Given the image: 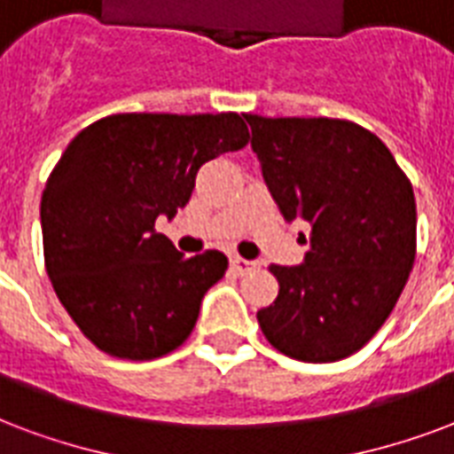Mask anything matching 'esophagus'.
Returning a JSON list of instances; mask_svg holds the SVG:
<instances>
[{
	"label": "esophagus",
	"instance_id": "esophagus-1",
	"mask_svg": "<svg viewBox=\"0 0 454 454\" xmlns=\"http://www.w3.org/2000/svg\"><path fill=\"white\" fill-rule=\"evenodd\" d=\"M255 265H258L255 261H247V258H241V255H231V268L237 272H241V275L248 270H254Z\"/></svg>",
	"mask_w": 454,
	"mask_h": 454
}]
</instances>
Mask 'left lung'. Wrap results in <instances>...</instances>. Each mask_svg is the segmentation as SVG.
<instances>
[{
  "label": "left lung",
  "instance_id": "obj_1",
  "mask_svg": "<svg viewBox=\"0 0 454 454\" xmlns=\"http://www.w3.org/2000/svg\"><path fill=\"white\" fill-rule=\"evenodd\" d=\"M244 117L279 213L311 224L304 263L270 265L279 292L258 325L292 359L352 356L393 313L414 268L411 182L385 143L354 121Z\"/></svg>",
  "mask_w": 454,
  "mask_h": 454
}]
</instances>
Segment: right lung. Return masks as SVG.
Returning <instances> with one entry per match:
<instances>
[{"label": "right lung", "mask_w": 454, "mask_h": 454, "mask_svg": "<svg viewBox=\"0 0 454 454\" xmlns=\"http://www.w3.org/2000/svg\"><path fill=\"white\" fill-rule=\"evenodd\" d=\"M247 143L237 112H131L98 119L64 150L40 203L45 268L100 352L150 361L186 342L227 255L186 258L155 220L189 203L207 160Z\"/></svg>", "instance_id": "1"}]
</instances>
